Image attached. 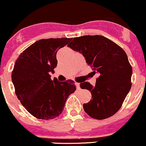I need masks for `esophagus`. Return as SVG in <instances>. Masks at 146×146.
Segmentation results:
<instances>
[{
    "label": "esophagus",
    "mask_w": 146,
    "mask_h": 146,
    "mask_svg": "<svg viewBox=\"0 0 146 146\" xmlns=\"http://www.w3.org/2000/svg\"><path fill=\"white\" fill-rule=\"evenodd\" d=\"M75 85H76V88H77V89H80V84H79V83H75Z\"/></svg>",
    "instance_id": "obj_1"
}]
</instances>
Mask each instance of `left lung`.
I'll use <instances>...</instances> for the list:
<instances>
[{"label":"left lung","instance_id":"8db88e82","mask_svg":"<svg viewBox=\"0 0 146 146\" xmlns=\"http://www.w3.org/2000/svg\"><path fill=\"white\" fill-rule=\"evenodd\" d=\"M84 55L86 62L98 73L94 86L85 82L82 89L91 93V99L83 105L91 117L104 119L115 115L121 107L131 87L132 67L121 47L100 35L74 38L67 45Z\"/></svg>","mask_w":146,"mask_h":146}]
</instances>
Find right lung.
Masks as SVG:
<instances>
[{
	"instance_id": "right-lung-1",
	"label": "right lung",
	"mask_w": 146,
	"mask_h": 146,
	"mask_svg": "<svg viewBox=\"0 0 146 146\" xmlns=\"http://www.w3.org/2000/svg\"><path fill=\"white\" fill-rule=\"evenodd\" d=\"M71 38L40 39L18 57L12 72L16 96L31 115L40 119L59 116L67 98L76 90L74 81L51 80L50 72L57 67L58 50Z\"/></svg>"
}]
</instances>
